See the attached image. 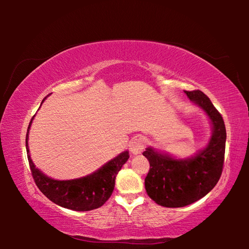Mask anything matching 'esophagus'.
<instances>
[{"label": "esophagus", "instance_id": "obj_1", "mask_svg": "<svg viewBox=\"0 0 249 249\" xmlns=\"http://www.w3.org/2000/svg\"><path fill=\"white\" fill-rule=\"evenodd\" d=\"M145 141L141 137H136L129 142V151L133 155H138L141 154L145 148Z\"/></svg>", "mask_w": 249, "mask_h": 249}]
</instances>
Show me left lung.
Here are the masks:
<instances>
[{
  "mask_svg": "<svg viewBox=\"0 0 249 249\" xmlns=\"http://www.w3.org/2000/svg\"><path fill=\"white\" fill-rule=\"evenodd\" d=\"M184 93L209 117L212 135L203 149L188 158H177L154 147L142 153L150 163L145 178L147 195L165 208H182L205 196L220 180L224 163L226 129L222 115L203 92Z\"/></svg>",
  "mask_w": 249,
  "mask_h": 249,
  "instance_id": "8db88e82",
  "label": "left lung"
}]
</instances>
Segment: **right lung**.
Instances as JSON below:
<instances>
[{
	"label": "right lung",
	"mask_w": 249,
	"mask_h": 249,
	"mask_svg": "<svg viewBox=\"0 0 249 249\" xmlns=\"http://www.w3.org/2000/svg\"><path fill=\"white\" fill-rule=\"evenodd\" d=\"M46 98L43 100V102ZM41 102V103H43ZM34 117L26 134V151L33 178L39 190L48 199L62 208L73 211H91L102 206L114 190L115 178L121 168L129 158L128 150L121 153L92 174L70 180H57L46 176L36 168L29 155L28 134Z\"/></svg>",
	"instance_id": "add662e5"
}]
</instances>
